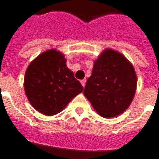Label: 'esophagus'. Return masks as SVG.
Returning a JSON list of instances; mask_svg holds the SVG:
<instances>
[{
    "mask_svg": "<svg viewBox=\"0 0 159 159\" xmlns=\"http://www.w3.org/2000/svg\"><path fill=\"white\" fill-rule=\"evenodd\" d=\"M86 82H87V80L86 79H83L81 81V83H82V87H83V88H85V86H86Z\"/></svg>",
    "mask_w": 159,
    "mask_h": 159,
    "instance_id": "1",
    "label": "esophagus"
}]
</instances>
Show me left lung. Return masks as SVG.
<instances>
[{"instance_id":"1","label":"left lung","mask_w":159,"mask_h":159,"mask_svg":"<svg viewBox=\"0 0 159 159\" xmlns=\"http://www.w3.org/2000/svg\"><path fill=\"white\" fill-rule=\"evenodd\" d=\"M136 87L133 65L122 54L107 49L94 62L83 93L98 113L107 118L128 108Z\"/></svg>"}]
</instances>
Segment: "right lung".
<instances>
[{"label": "right lung", "mask_w": 159, "mask_h": 159, "mask_svg": "<svg viewBox=\"0 0 159 159\" xmlns=\"http://www.w3.org/2000/svg\"><path fill=\"white\" fill-rule=\"evenodd\" d=\"M24 88L32 107L47 116L57 114L83 91L66 67L63 55L54 49L31 61L25 74Z\"/></svg>", "instance_id": "right-lung-1"}]
</instances>
